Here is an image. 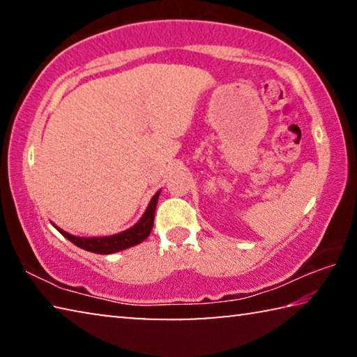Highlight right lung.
<instances>
[{
    "instance_id": "obj_1",
    "label": "right lung",
    "mask_w": 357,
    "mask_h": 357,
    "mask_svg": "<svg viewBox=\"0 0 357 357\" xmlns=\"http://www.w3.org/2000/svg\"><path fill=\"white\" fill-rule=\"evenodd\" d=\"M159 195H160V190L151 198V202L148 204L146 211H144V214L142 215V219L138 220L134 227H130L129 229L121 231L118 234H112V236L80 238V236H74V234L66 233L64 229L58 228L56 225L53 227H55L64 238H68L72 244H75L83 250L100 253V255L121 252L124 249H129V247H134L137 244L143 243V241L149 236L151 229H153V225H154V214H155V206H157V200H159Z\"/></svg>"
}]
</instances>
